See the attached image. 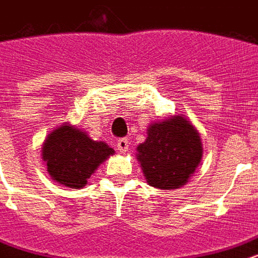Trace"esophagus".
I'll list each match as a JSON object with an SVG mask.
<instances>
[{
  "instance_id": "esophagus-1",
  "label": "esophagus",
  "mask_w": 258,
  "mask_h": 258,
  "mask_svg": "<svg viewBox=\"0 0 258 258\" xmlns=\"http://www.w3.org/2000/svg\"><path fill=\"white\" fill-rule=\"evenodd\" d=\"M116 146H117V150L120 153H125L128 150V141L127 138H121L116 142Z\"/></svg>"
}]
</instances>
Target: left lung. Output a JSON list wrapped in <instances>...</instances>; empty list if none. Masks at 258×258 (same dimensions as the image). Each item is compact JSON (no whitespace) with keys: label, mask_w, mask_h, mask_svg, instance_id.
Instances as JSON below:
<instances>
[{"label":"left lung","mask_w":258,"mask_h":258,"mask_svg":"<svg viewBox=\"0 0 258 258\" xmlns=\"http://www.w3.org/2000/svg\"><path fill=\"white\" fill-rule=\"evenodd\" d=\"M146 182L160 190L184 186L204 154L197 128L183 114L150 123L148 137L137 148Z\"/></svg>","instance_id":"1"}]
</instances>
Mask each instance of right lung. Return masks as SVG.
Segmentation results:
<instances>
[{
  "mask_svg": "<svg viewBox=\"0 0 258 258\" xmlns=\"http://www.w3.org/2000/svg\"><path fill=\"white\" fill-rule=\"evenodd\" d=\"M104 141H94L78 125L62 123L47 135L42 145V160L50 177L61 186L82 188L97 168L113 156Z\"/></svg>",
  "mask_w": 258,
  "mask_h": 258,
  "instance_id": "right-lung-1",
  "label": "right lung"
}]
</instances>
